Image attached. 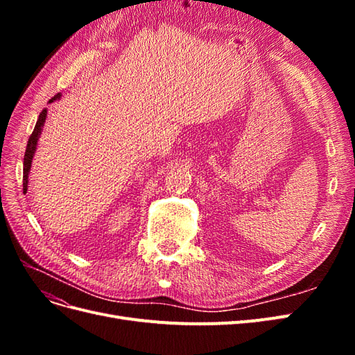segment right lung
Returning a JSON list of instances; mask_svg holds the SVG:
<instances>
[{
	"instance_id": "right-lung-1",
	"label": "right lung",
	"mask_w": 355,
	"mask_h": 355,
	"mask_svg": "<svg viewBox=\"0 0 355 355\" xmlns=\"http://www.w3.org/2000/svg\"><path fill=\"white\" fill-rule=\"evenodd\" d=\"M60 99V93H58L56 96H53V98L49 101L50 103L55 102V101H59ZM46 118H47V110H42L38 120H37V124H35V128L34 132H32L29 141H28V145H26V151H25V158H24V194L28 191V179H29V171H31V166H32V158H34L35 155V151H37V145H38V139L41 136V132H42V127H44V123H46Z\"/></svg>"
}]
</instances>
